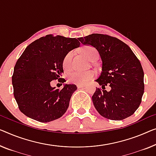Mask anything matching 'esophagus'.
<instances>
[{
  "label": "esophagus",
  "instance_id": "obj_1",
  "mask_svg": "<svg viewBox=\"0 0 156 156\" xmlns=\"http://www.w3.org/2000/svg\"><path fill=\"white\" fill-rule=\"evenodd\" d=\"M85 84H79V85H77V87L78 88H82L83 87H85Z\"/></svg>",
  "mask_w": 156,
  "mask_h": 156
}]
</instances>
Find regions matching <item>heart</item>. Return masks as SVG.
Listing matches in <instances>:
<instances>
[{"label": "heart", "instance_id": "obj_1", "mask_svg": "<svg viewBox=\"0 0 156 156\" xmlns=\"http://www.w3.org/2000/svg\"><path fill=\"white\" fill-rule=\"evenodd\" d=\"M81 52L83 55L87 58L90 61H95L99 57L98 51L96 48L92 47L91 45H86L81 49ZM73 52L72 51L69 52L65 55L62 62V66L65 71L70 70L72 66V59H73ZM95 73L93 71H75L70 73L67 76L69 82L75 84H84L87 81L91 80L94 77Z\"/></svg>", "mask_w": 156, "mask_h": 156}]
</instances>
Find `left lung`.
Masks as SVG:
<instances>
[{
    "label": "left lung",
    "mask_w": 156,
    "mask_h": 156,
    "mask_svg": "<svg viewBox=\"0 0 156 156\" xmlns=\"http://www.w3.org/2000/svg\"><path fill=\"white\" fill-rule=\"evenodd\" d=\"M78 40L96 48L102 61V71L95 81L102 89L96 88L92 97L95 108L113 120L132 115L144 92V71L138 58L127 44L108 35L92 34ZM106 86L110 87V91L105 90Z\"/></svg>",
    "instance_id": "obj_1"
}]
</instances>
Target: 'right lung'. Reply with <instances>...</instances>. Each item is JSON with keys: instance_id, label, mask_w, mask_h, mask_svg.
Here are the masks:
<instances>
[{"instance_id": "obj_1", "label": "right lung", "mask_w": 156, "mask_h": 156, "mask_svg": "<svg viewBox=\"0 0 156 156\" xmlns=\"http://www.w3.org/2000/svg\"><path fill=\"white\" fill-rule=\"evenodd\" d=\"M80 45L76 38L49 34L27 46L16 62L12 76L14 96L21 112L41 122L52 121L64 114L77 87L66 84L59 90L51 87L50 83L66 81L61 78L63 59Z\"/></svg>"}]
</instances>
